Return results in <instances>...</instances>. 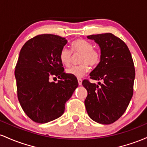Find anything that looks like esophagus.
<instances>
[{
    "instance_id": "34e87169",
    "label": "esophagus",
    "mask_w": 147,
    "mask_h": 147,
    "mask_svg": "<svg viewBox=\"0 0 147 147\" xmlns=\"http://www.w3.org/2000/svg\"><path fill=\"white\" fill-rule=\"evenodd\" d=\"M78 85H82V79L81 78H78Z\"/></svg>"
}]
</instances>
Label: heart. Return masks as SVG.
Returning a JSON list of instances; mask_svg holds the SVG:
<instances>
[{
  "mask_svg": "<svg viewBox=\"0 0 147 147\" xmlns=\"http://www.w3.org/2000/svg\"><path fill=\"white\" fill-rule=\"evenodd\" d=\"M71 51L73 53H80L79 65L72 66L66 70L67 74L73 75L77 78L82 77L90 71V64L96 66L100 61V53L96 49H94L93 44L85 39H77L71 44ZM59 58L64 65L69 67L71 63L72 53L67 47H63L59 53Z\"/></svg>",
  "mask_w": 147,
  "mask_h": 147,
  "instance_id": "b5f03b06",
  "label": "heart"
}]
</instances>
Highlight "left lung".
<instances>
[{"instance_id": "8db88e82", "label": "left lung", "mask_w": 147, "mask_h": 147, "mask_svg": "<svg viewBox=\"0 0 147 147\" xmlns=\"http://www.w3.org/2000/svg\"><path fill=\"white\" fill-rule=\"evenodd\" d=\"M100 49V61L90 73V78L102 80L98 85L84 80L87 91L85 105L92 120L110 124L122 116L133 94L136 71L128 47L112 33L92 34Z\"/></svg>"}]
</instances>
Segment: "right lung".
<instances>
[{"label":"right lung","mask_w":147,"mask_h":147,"mask_svg":"<svg viewBox=\"0 0 147 147\" xmlns=\"http://www.w3.org/2000/svg\"><path fill=\"white\" fill-rule=\"evenodd\" d=\"M67 43L64 37L44 34L31 38L21 48L14 71L17 96L34 122L47 123L62 116L66 102L78 86L76 77L64 72L59 58ZM51 76L61 80L50 82Z\"/></svg>","instance_id":"1"}]
</instances>
